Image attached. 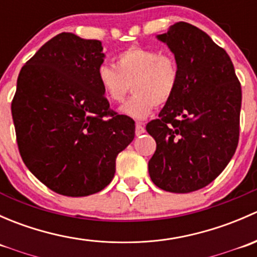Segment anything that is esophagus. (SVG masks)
I'll list each match as a JSON object with an SVG mask.
<instances>
[{"mask_svg": "<svg viewBox=\"0 0 257 257\" xmlns=\"http://www.w3.org/2000/svg\"><path fill=\"white\" fill-rule=\"evenodd\" d=\"M144 132H145L144 123H142V121H137L136 123V134L137 136H141V134H143Z\"/></svg>", "mask_w": 257, "mask_h": 257, "instance_id": "obj_1", "label": "esophagus"}]
</instances>
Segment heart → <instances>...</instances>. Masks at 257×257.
Instances as JSON below:
<instances>
[{"label":"heart","mask_w":257,"mask_h":257,"mask_svg":"<svg viewBox=\"0 0 257 257\" xmlns=\"http://www.w3.org/2000/svg\"><path fill=\"white\" fill-rule=\"evenodd\" d=\"M97 79L105 97L120 103L133 88V97L120 107V113L144 119L154 105H164L174 95L179 84V64L172 54L157 49L132 46L115 56V67L103 63Z\"/></svg>","instance_id":"obj_1"}]
</instances>
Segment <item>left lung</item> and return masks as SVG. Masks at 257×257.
<instances>
[{
    "mask_svg": "<svg viewBox=\"0 0 257 257\" xmlns=\"http://www.w3.org/2000/svg\"><path fill=\"white\" fill-rule=\"evenodd\" d=\"M179 64V84L159 119L147 124L157 142L148 163L158 188L191 193L226 168L239 143L241 85L224 48L204 31L178 22L157 36Z\"/></svg>",
    "mask_w": 257,
    "mask_h": 257,
    "instance_id": "left-lung-1",
    "label": "left lung"
}]
</instances>
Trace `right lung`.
Returning a JSON list of instances; mask_svg holds the SVG:
<instances>
[{
    "label": "right lung",
    "mask_w": 257,
    "mask_h": 257,
    "mask_svg": "<svg viewBox=\"0 0 257 257\" xmlns=\"http://www.w3.org/2000/svg\"><path fill=\"white\" fill-rule=\"evenodd\" d=\"M102 42L57 35L26 62L12 100L18 150L41 183L61 195L103 190L116 155L134 139V120L110 110L97 79Z\"/></svg>",
    "instance_id": "1"
}]
</instances>
